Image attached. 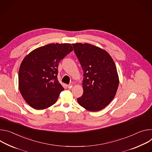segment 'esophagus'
<instances>
[{"instance_id": "obj_1", "label": "esophagus", "mask_w": 152, "mask_h": 152, "mask_svg": "<svg viewBox=\"0 0 152 152\" xmlns=\"http://www.w3.org/2000/svg\"><path fill=\"white\" fill-rule=\"evenodd\" d=\"M72 87H73V85H67V88H68V89H72Z\"/></svg>"}]
</instances>
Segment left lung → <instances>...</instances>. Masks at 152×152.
I'll return each instance as SVG.
<instances>
[{
	"label": "left lung",
	"mask_w": 152,
	"mask_h": 152,
	"mask_svg": "<svg viewBox=\"0 0 152 152\" xmlns=\"http://www.w3.org/2000/svg\"><path fill=\"white\" fill-rule=\"evenodd\" d=\"M82 67L83 95L78 104L91 112L106 107L114 98L119 85L115 64L105 50L89 43L72 44Z\"/></svg>",
	"instance_id": "8db88e82"
}]
</instances>
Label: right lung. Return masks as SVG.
Returning <instances> with one entry per match:
<instances>
[{
  "instance_id": "add662e5",
  "label": "right lung",
  "mask_w": 152,
  "mask_h": 152,
  "mask_svg": "<svg viewBox=\"0 0 152 152\" xmlns=\"http://www.w3.org/2000/svg\"><path fill=\"white\" fill-rule=\"evenodd\" d=\"M73 50L70 43H50L34 49L19 71V88L25 102L42 110L55 104L63 87L57 79L58 63Z\"/></svg>"
}]
</instances>
